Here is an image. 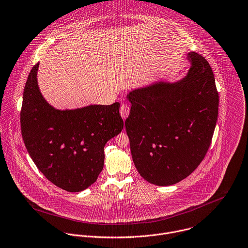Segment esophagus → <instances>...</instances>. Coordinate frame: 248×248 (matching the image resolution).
<instances>
[{
    "mask_svg": "<svg viewBox=\"0 0 248 248\" xmlns=\"http://www.w3.org/2000/svg\"><path fill=\"white\" fill-rule=\"evenodd\" d=\"M129 111H130V107H129L128 104L124 103V104L121 105V107H120V114H121V116H122V118L124 120H125L128 117Z\"/></svg>",
    "mask_w": 248,
    "mask_h": 248,
    "instance_id": "obj_1",
    "label": "esophagus"
}]
</instances>
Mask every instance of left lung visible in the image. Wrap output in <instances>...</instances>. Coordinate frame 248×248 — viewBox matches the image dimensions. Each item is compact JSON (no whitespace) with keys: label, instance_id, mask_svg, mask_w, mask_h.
<instances>
[{"label":"left lung","instance_id":"obj_1","mask_svg":"<svg viewBox=\"0 0 248 248\" xmlns=\"http://www.w3.org/2000/svg\"><path fill=\"white\" fill-rule=\"evenodd\" d=\"M181 80L156 82L127 93L125 129L132 159L147 182L166 186L188 177L204 159L218 116V93L208 61L187 54Z\"/></svg>","mask_w":248,"mask_h":248}]
</instances>
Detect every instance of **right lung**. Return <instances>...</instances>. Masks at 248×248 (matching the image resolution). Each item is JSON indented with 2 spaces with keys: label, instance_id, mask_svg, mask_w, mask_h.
<instances>
[{
  "label": "right lung",
  "instance_id": "1",
  "mask_svg": "<svg viewBox=\"0 0 248 248\" xmlns=\"http://www.w3.org/2000/svg\"><path fill=\"white\" fill-rule=\"evenodd\" d=\"M37 62L23 93L21 133L38 170L58 187L79 192L92 186L103 169L104 146L124 127L120 103L59 110L42 96Z\"/></svg>",
  "mask_w": 248,
  "mask_h": 248
}]
</instances>
